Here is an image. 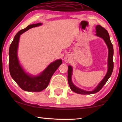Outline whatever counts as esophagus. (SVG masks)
Listing matches in <instances>:
<instances>
[{"label": "esophagus", "instance_id": "obj_1", "mask_svg": "<svg viewBox=\"0 0 122 122\" xmlns=\"http://www.w3.org/2000/svg\"><path fill=\"white\" fill-rule=\"evenodd\" d=\"M69 57L68 56H66L65 57V61L66 62H68L69 61Z\"/></svg>", "mask_w": 122, "mask_h": 122}]
</instances>
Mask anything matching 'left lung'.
Returning a JSON list of instances; mask_svg holds the SVG:
<instances>
[{
    "label": "left lung",
    "instance_id": "8db88e82",
    "mask_svg": "<svg viewBox=\"0 0 122 122\" xmlns=\"http://www.w3.org/2000/svg\"><path fill=\"white\" fill-rule=\"evenodd\" d=\"M96 36H97L103 39L104 42H106L107 47L108 48V71L106 76L103 78L102 81L98 83L96 87L92 91H86L79 88L77 86L74 85L72 82L71 77L73 74V69L72 66H68V81L70 88L71 90L77 94L87 95V94H93L99 92L105 84L106 83L107 81L112 74L113 68V48L112 43H111L109 36V33L107 30L100 25H97L96 26Z\"/></svg>",
    "mask_w": 122,
    "mask_h": 122
}]
</instances>
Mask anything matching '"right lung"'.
Segmentation results:
<instances>
[{"label":"right lung","mask_w":122,"mask_h":122,"mask_svg":"<svg viewBox=\"0 0 122 122\" xmlns=\"http://www.w3.org/2000/svg\"><path fill=\"white\" fill-rule=\"evenodd\" d=\"M38 23L28 25L18 32L14 38L9 49V70L10 75L22 90L27 92H39L46 89L51 76L60 66L62 61L58 59L52 62L44 71L38 75H32L26 73L18 57V49L20 35L33 27L42 25Z\"/></svg>","instance_id":"obj_1"}]
</instances>
